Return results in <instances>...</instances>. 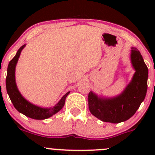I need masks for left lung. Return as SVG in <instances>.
Listing matches in <instances>:
<instances>
[{
  "instance_id": "1",
  "label": "left lung",
  "mask_w": 155,
  "mask_h": 155,
  "mask_svg": "<svg viewBox=\"0 0 155 155\" xmlns=\"http://www.w3.org/2000/svg\"><path fill=\"white\" fill-rule=\"evenodd\" d=\"M130 58L135 73L121 93L105 97L92 91L89 92V110L101 121L112 124L125 121L135 114L144 101L148 87V68L137 48L131 47Z\"/></svg>"
}]
</instances>
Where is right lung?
<instances>
[{
	"label": "right lung",
	"instance_id": "1",
	"mask_svg": "<svg viewBox=\"0 0 155 155\" xmlns=\"http://www.w3.org/2000/svg\"><path fill=\"white\" fill-rule=\"evenodd\" d=\"M25 46L26 44H25L19 48L15 57L9 63L8 68H7V78H6L7 91L14 107L20 113L33 119L44 120L54 115L64 107L65 100H66L67 96L70 94V91L65 94L54 107H42L35 105L29 102L22 96L17 87L16 82H15V68H16V64L18 63L21 51L25 47Z\"/></svg>",
	"mask_w": 155,
	"mask_h": 155
}]
</instances>
